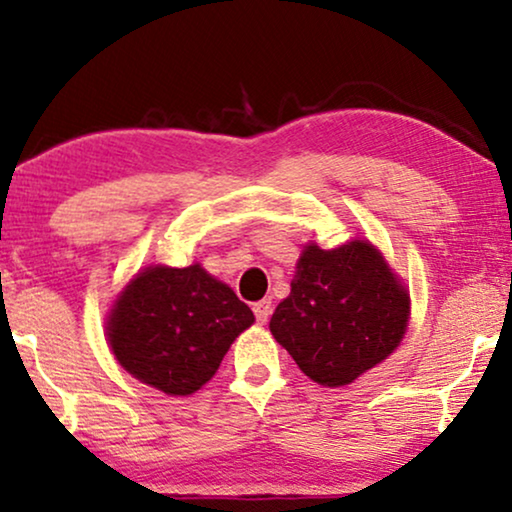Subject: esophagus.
Segmentation results:
<instances>
[{
	"label": "esophagus",
	"instance_id": "1",
	"mask_svg": "<svg viewBox=\"0 0 512 512\" xmlns=\"http://www.w3.org/2000/svg\"><path fill=\"white\" fill-rule=\"evenodd\" d=\"M254 314H256L258 324H265V321H268L270 314H272V303H270V300H261V303H256L254 305Z\"/></svg>",
	"mask_w": 512,
	"mask_h": 512
}]
</instances>
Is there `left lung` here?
Masks as SVG:
<instances>
[{"instance_id":"left-lung-1","label":"left lung","mask_w":512,"mask_h":512,"mask_svg":"<svg viewBox=\"0 0 512 512\" xmlns=\"http://www.w3.org/2000/svg\"><path fill=\"white\" fill-rule=\"evenodd\" d=\"M408 314V293L373 244H310L270 331L307 377L342 387L394 352Z\"/></svg>"}]
</instances>
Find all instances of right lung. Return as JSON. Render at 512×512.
Returning a JSON list of instances; mask_svg holds the SVG:
<instances>
[{
    "label": "right lung",
    "mask_w": 512,
    "mask_h": 512,
    "mask_svg": "<svg viewBox=\"0 0 512 512\" xmlns=\"http://www.w3.org/2000/svg\"><path fill=\"white\" fill-rule=\"evenodd\" d=\"M254 312L200 265L149 268L132 279L109 319V345L121 366L170 396L212 380Z\"/></svg>",
    "instance_id": "add662e5"
}]
</instances>
